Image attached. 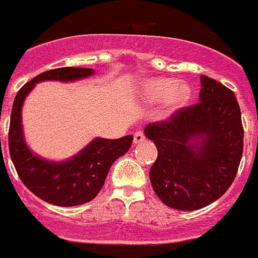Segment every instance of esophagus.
<instances>
[{
	"label": "esophagus",
	"mask_w": 258,
	"mask_h": 258,
	"mask_svg": "<svg viewBox=\"0 0 258 258\" xmlns=\"http://www.w3.org/2000/svg\"><path fill=\"white\" fill-rule=\"evenodd\" d=\"M144 140H146V136H144V134L142 133V131L135 133V135H134V143L135 144L142 143V142H144Z\"/></svg>",
	"instance_id": "obj_1"
}]
</instances>
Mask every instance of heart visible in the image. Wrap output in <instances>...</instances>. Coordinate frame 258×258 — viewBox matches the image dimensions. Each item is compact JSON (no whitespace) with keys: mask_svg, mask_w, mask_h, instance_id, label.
Listing matches in <instances>:
<instances>
[{"mask_svg":"<svg viewBox=\"0 0 258 258\" xmlns=\"http://www.w3.org/2000/svg\"><path fill=\"white\" fill-rule=\"evenodd\" d=\"M192 90L185 82H177L173 78H154L146 82L142 89V96L150 103L165 100L169 110H176L187 103Z\"/></svg>","mask_w":258,"mask_h":258,"instance_id":"b5f03b06","label":"heart"}]
</instances>
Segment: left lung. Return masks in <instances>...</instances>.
Returning <instances> with one entry per match:
<instances>
[{"label": "left lung", "instance_id": "left-lung-1", "mask_svg": "<svg viewBox=\"0 0 258 258\" xmlns=\"http://www.w3.org/2000/svg\"><path fill=\"white\" fill-rule=\"evenodd\" d=\"M200 102L144 134L158 148L150 180L173 209L196 211L221 198L233 183L244 147L240 106L233 91L202 75Z\"/></svg>", "mask_w": 258, "mask_h": 258}]
</instances>
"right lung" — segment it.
Segmentation results:
<instances>
[{
  "label": "right lung",
  "instance_id": "obj_1",
  "mask_svg": "<svg viewBox=\"0 0 258 258\" xmlns=\"http://www.w3.org/2000/svg\"><path fill=\"white\" fill-rule=\"evenodd\" d=\"M93 69L59 68L42 73L21 87L14 98L9 127V151L22 183L43 202L74 207L91 202L99 194L112 163L130 150L134 136L120 139L95 138L78 154L63 162H53L35 155L25 142L22 104L39 82H74L94 75Z\"/></svg>",
  "mask_w": 258,
  "mask_h": 258
}]
</instances>
